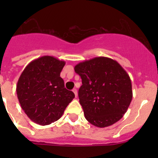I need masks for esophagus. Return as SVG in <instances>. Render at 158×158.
<instances>
[{"instance_id":"1","label":"esophagus","mask_w":158,"mask_h":158,"mask_svg":"<svg viewBox=\"0 0 158 158\" xmlns=\"http://www.w3.org/2000/svg\"><path fill=\"white\" fill-rule=\"evenodd\" d=\"M73 93H74V95H75V96H77V89H73Z\"/></svg>"}]
</instances>
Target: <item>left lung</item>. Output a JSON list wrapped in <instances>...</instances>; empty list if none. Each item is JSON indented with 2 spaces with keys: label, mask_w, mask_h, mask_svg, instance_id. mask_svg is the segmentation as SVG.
Returning <instances> with one entry per match:
<instances>
[{
  "label": "left lung",
  "mask_w": 158,
  "mask_h": 158,
  "mask_svg": "<svg viewBox=\"0 0 158 158\" xmlns=\"http://www.w3.org/2000/svg\"><path fill=\"white\" fill-rule=\"evenodd\" d=\"M82 85L78 91L84 115L97 127L118 122L132 100V85L126 70L115 60L96 57L74 67Z\"/></svg>",
  "instance_id": "8db88e82"
}]
</instances>
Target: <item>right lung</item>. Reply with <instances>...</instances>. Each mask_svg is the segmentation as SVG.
Wrapping results in <instances>:
<instances>
[{"label":"right lung","instance_id":"right-lung-1","mask_svg":"<svg viewBox=\"0 0 158 158\" xmlns=\"http://www.w3.org/2000/svg\"><path fill=\"white\" fill-rule=\"evenodd\" d=\"M65 65L64 61L46 55L31 61L19 77L18 100L25 114L35 123L45 126L59 119L75 97L60 77Z\"/></svg>","mask_w":158,"mask_h":158}]
</instances>
